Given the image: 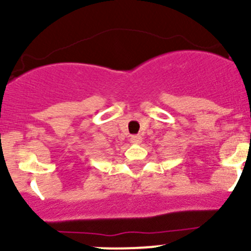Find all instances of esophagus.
Masks as SVG:
<instances>
[{"label": "esophagus", "mask_w": 251, "mask_h": 251, "mask_svg": "<svg viewBox=\"0 0 251 251\" xmlns=\"http://www.w3.org/2000/svg\"><path fill=\"white\" fill-rule=\"evenodd\" d=\"M141 141H142L141 136H131V142H132V143L138 144L141 143Z\"/></svg>", "instance_id": "esophagus-1"}]
</instances>
